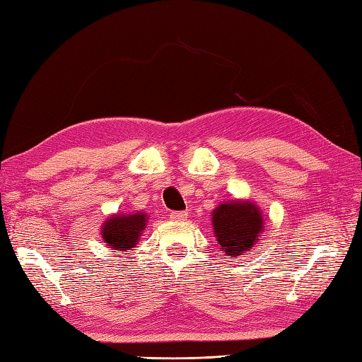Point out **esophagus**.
I'll return each instance as SVG.
<instances>
[{
  "label": "esophagus",
  "instance_id": "1",
  "mask_svg": "<svg viewBox=\"0 0 362 362\" xmlns=\"http://www.w3.org/2000/svg\"><path fill=\"white\" fill-rule=\"evenodd\" d=\"M169 218H171L173 221H187L188 218V213L187 211H171V214H169Z\"/></svg>",
  "mask_w": 362,
  "mask_h": 362
}]
</instances>
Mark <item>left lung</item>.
<instances>
[{
	"mask_svg": "<svg viewBox=\"0 0 362 362\" xmlns=\"http://www.w3.org/2000/svg\"><path fill=\"white\" fill-rule=\"evenodd\" d=\"M211 226L222 253L227 258H238L249 253L258 243L266 222L255 202L233 199L211 211Z\"/></svg>",
	"mask_w": 362,
	"mask_h": 362,
	"instance_id": "obj_1",
	"label": "left lung"
}]
</instances>
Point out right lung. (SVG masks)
<instances>
[{"label": "right lung", "instance_id": "obj_1", "mask_svg": "<svg viewBox=\"0 0 362 362\" xmlns=\"http://www.w3.org/2000/svg\"><path fill=\"white\" fill-rule=\"evenodd\" d=\"M146 224H148V213L144 211L110 214L101 226V238L113 252L134 250Z\"/></svg>", "mask_w": 362, "mask_h": 362}]
</instances>
